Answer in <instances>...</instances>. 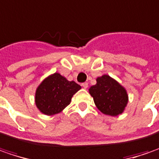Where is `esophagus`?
<instances>
[{"instance_id":"34e87169","label":"esophagus","mask_w":159,"mask_h":159,"mask_svg":"<svg viewBox=\"0 0 159 159\" xmlns=\"http://www.w3.org/2000/svg\"><path fill=\"white\" fill-rule=\"evenodd\" d=\"M82 86H83L84 89H87V88H88V83H84V84H82Z\"/></svg>"}]
</instances>
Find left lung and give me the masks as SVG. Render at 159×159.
Wrapping results in <instances>:
<instances>
[{
  "label": "left lung",
  "mask_w": 159,
  "mask_h": 159,
  "mask_svg": "<svg viewBox=\"0 0 159 159\" xmlns=\"http://www.w3.org/2000/svg\"><path fill=\"white\" fill-rule=\"evenodd\" d=\"M98 109L106 115L118 116L125 110L129 102L126 89L108 75L97 78V84L89 89Z\"/></svg>",
  "instance_id": "left-lung-1"
}]
</instances>
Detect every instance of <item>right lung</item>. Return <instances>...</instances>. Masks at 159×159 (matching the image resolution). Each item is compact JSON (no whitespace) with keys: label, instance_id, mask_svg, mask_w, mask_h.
Wrapping results in <instances>:
<instances>
[{"label":"right lung","instance_id":"add662e5","mask_svg":"<svg viewBox=\"0 0 159 159\" xmlns=\"http://www.w3.org/2000/svg\"><path fill=\"white\" fill-rule=\"evenodd\" d=\"M82 87L74 81H69L59 73L50 75L38 86L35 104L40 112L51 116L62 111Z\"/></svg>","mask_w":159,"mask_h":159}]
</instances>
